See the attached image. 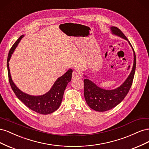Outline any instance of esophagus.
Wrapping results in <instances>:
<instances>
[{
    "instance_id": "obj_1",
    "label": "esophagus",
    "mask_w": 149,
    "mask_h": 149,
    "mask_svg": "<svg viewBox=\"0 0 149 149\" xmlns=\"http://www.w3.org/2000/svg\"><path fill=\"white\" fill-rule=\"evenodd\" d=\"M79 77H81V75L78 71H73V73H72V78H73V79L78 78Z\"/></svg>"
}]
</instances>
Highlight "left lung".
I'll return each instance as SVG.
<instances>
[{"label": "left lung", "mask_w": 149, "mask_h": 149, "mask_svg": "<svg viewBox=\"0 0 149 149\" xmlns=\"http://www.w3.org/2000/svg\"><path fill=\"white\" fill-rule=\"evenodd\" d=\"M111 30L113 34L128 41L127 37L118 27L111 26ZM128 42L133 49L134 64L129 76L123 84L115 89L106 90L98 87L96 84L88 79H84V96L85 100L88 105L94 111L104 112L112 109L118 105L129 93L132 84L136 70V57L132 45L129 41Z\"/></svg>", "instance_id": "8db88e82"}]
</instances>
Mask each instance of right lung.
I'll return each mask as SVG.
<instances>
[{"mask_svg":"<svg viewBox=\"0 0 149 149\" xmlns=\"http://www.w3.org/2000/svg\"><path fill=\"white\" fill-rule=\"evenodd\" d=\"M23 37L24 35L20 36V38L13 45L8 55L7 70L8 81H9L10 86L18 99L23 102L25 106H27L29 109L41 114L45 115L51 114L59 108L63 97L65 88L68 83L71 81L73 70L71 69L68 70L66 73L58 78L50 90L43 95L38 96H31L21 91L13 83L12 79L8 61L10 59L12 54Z\"/></svg>","mask_w":149,"mask_h":149,"instance_id":"add662e5","label":"right lung"}]
</instances>
